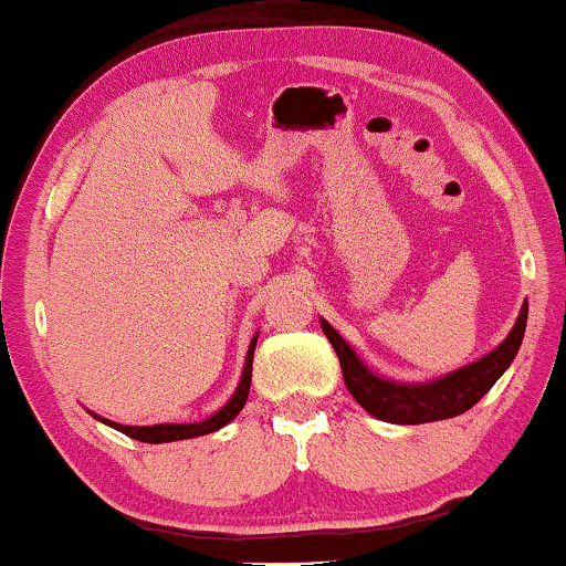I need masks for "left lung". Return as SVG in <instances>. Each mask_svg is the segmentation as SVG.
<instances>
[{
    "label": "left lung",
    "mask_w": 566,
    "mask_h": 566,
    "mask_svg": "<svg viewBox=\"0 0 566 566\" xmlns=\"http://www.w3.org/2000/svg\"><path fill=\"white\" fill-rule=\"evenodd\" d=\"M525 326L527 303L522 305L520 316L502 345L491 349L489 355H483L481 360L457 368L452 374L431 378V381L407 384L376 374L355 353V347H349L345 336L336 332L326 318H321V328H324L326 339L332 342L336 355H339L342 376H345L349 395L374 418L397 426L433 423V420L457 418V415L468 412L502 378L504 370L512 366L514 355H517L522 345V336H525Z\"/></svg>",
    "instance_id": "8db88e82"
}]
</instances>
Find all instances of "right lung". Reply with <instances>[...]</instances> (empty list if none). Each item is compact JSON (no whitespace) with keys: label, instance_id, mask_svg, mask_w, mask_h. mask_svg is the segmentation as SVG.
<instances>
[{"label":"right lung","instance_id":"add662e5","mask_svg":"<svg viewBox=\"0 0 566 566\" xmlns=\"http://www.w3.org/2000/svg\"><path fill=\"white\" fill-rule=\"evenodd\" d=\"M255 342H259V332H255L253 339L248 345V355H245V366H242V376L238 389L234 395L227 399V405L217 410L213 415H209L206 420H198V423H156V426H123V423H114V420H106L102 415L91 412L93 418L102 420L104 426L117 428L119 433L130 436V439L146 441V443H169V441H182V439H196V436H206L219 431L227 423H232L238 418L242 407H245L248 391H250V374H253V353H255Z\"/></svg>","mask_w":566,"mask_h":566}]
</instances>
